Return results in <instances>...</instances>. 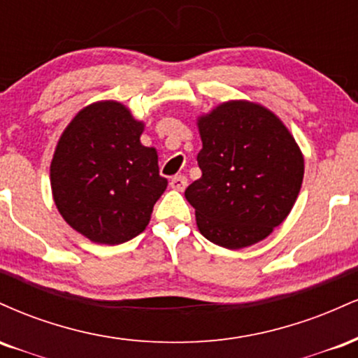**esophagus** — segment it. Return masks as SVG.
<instances>
[{
	"label": "esophagus",
	"mask_w": 358,
	"mask_h": 358,
	"mask_svg": "<svg viewBox=\"0 0 358 358\" xmlns=\"http://www.w3.org/2000/svg\"><path fill=\"white\" fill-rule=\"evenodd\" d=\"M187 185H188V180H187V176H183V175L175 176V178H171V182H170V187L176 192H183L185 188H187Z\"/></svg>",
	"instance_id": "1"
}]
</instances>
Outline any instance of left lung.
Segmentation results:
<instances>
[{
    "instance_id": "left-lung-1",
    "label": "left lung",
    "mask_w": 358,
    "mask_h": 358,
    "mask_svg": "<svg viewBox=\"0 0 358 358\" xmlns=\"http://www.w3.org/2000/svg\"><path fill=\"white\" fill-rule=\"evenodd\" d=\"M202 176L185 190L205 239L244 249L282 224L298 199L305 158L293 134L257 102H222L196 117Z\"/></svg>"
}]
</instances>
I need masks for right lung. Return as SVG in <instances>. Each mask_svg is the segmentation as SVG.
I'll return each instance as SVG.
<instances>
[{
  "label": "right lung",
  "mask_w": 358,
  "mask_h": 358,
  "mask_svg": "<svg viewBox=\"0 0 358 358\" xmlns=\"http://www.w3.org/2000/svg\"><path fill=\"white\" fill-rule=\"evenodd\" d=\"M145 122L117 101H97L73 116L50 163L52 196L69 225L96 244L131 241L150 224L166 190L158 153L141 145Z\"/></svg>",
  "instance_id": "add662e5"
}]
</instances>
